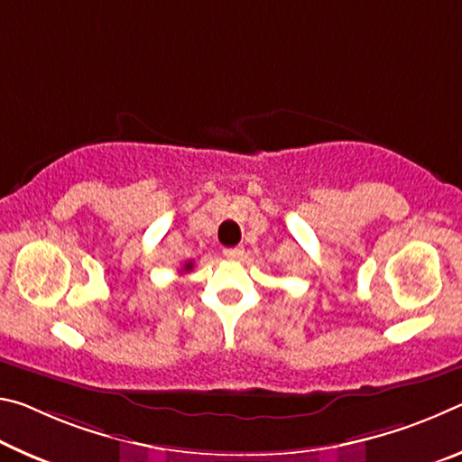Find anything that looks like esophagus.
Listing matches in <instances>:
<instances>
[{"label":"esophagus","instance_id":"1","mask_svg":"<svg viewBox=\"0 0 462 462\" xmlns=\"http://www.w3.org/2000/svg\"><path fill=\"white\" fill-rule=\"evenodd\" d=\"M223 255L226 260H239L244 255V247H226L223 249Z\"/></svg>","mask_w":462,"mask_h":462}]
</instances>
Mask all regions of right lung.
I'll use <instances>...</instances> for the list:
<instances>
[{
  "label": "right lung",
  "mask_w": 462,
  "mask_h": 462,
  "mask_svg": "<svg viewBox=\"0 0 462 462\" xmlns=\"http://www.w3.org/2000/svg\"><path fill=\"white\" fill-rule=\"evenodd\" d=\"M192 266H194V263H192V262H188V263H184V272H190V270H192Z\"/></svg>",
  "instance_id": "obj_1"
}]
</instances>
